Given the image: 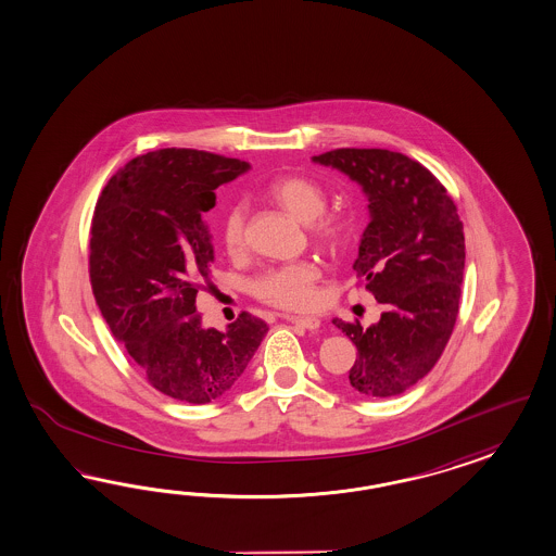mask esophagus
<instances>
[{
  "label": "esophagus",
  "mask_w": 556,
  "mask_h": 556,
  "mask_svg": "<svg viewBox=\"0 0 556 556\" xmlns=\"http://www.w3.org/2000/svg\"><path fill=\"white\" fill-rule=\"evenodd\" d=\"M281 317L287 319V321H291V324H298V326L305 328V330H319V326H321V321L317 317L289 316V314H283Z\"/></svg>",
  "instance_id": "34e87169"
}]
</instances>
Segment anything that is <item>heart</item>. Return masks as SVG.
<instances>
[{"mask_svg": "<svg viewBox=\"0 0 556 556\" xmlns=\"http://www.w3.org/2000/svg\"><path fill=\"white\" fill-rule=\"evenodd\" d=\"M269 198L283 211L309 228L312 239L326 251H340L352 237V220L344 212H324L328 195L324 188L303 176H286L269 186ZM220 239L230 255H240L247 247V208L235 202L220 220ZM319 267L314 261L301 258L283 265H273L256 273L249 291L256 300L279 309H312L317 303Z\"/></svg>", "mask_w": 556, "mask_h": 556, "instance_id": "heart-1", "label": "heart"}]
</instances>
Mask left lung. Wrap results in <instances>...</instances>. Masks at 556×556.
Returning a JSON list of instances; mask_svg holds the SVG:
<instances>
[{
	"instance_id": "obj_1",
	"label": "left lung",
	"mask_w": 556,
	"mask_h": 556,
	"mask_svg": "<svg viewBox=\"0 0 556 556\" xmlns=\"http://www.w3.org/2000/svg\"><path fill=\"white\" fill-rule=\"evenodd\" d=\"M312 160L345 174L368 198L354 270L387 305L370 328L333 319L358 348L350 387L396 396L431 372L450 342L466 267L464 225L435 176L403 153L344 148Z\"/></svg>"
}]
</instances>
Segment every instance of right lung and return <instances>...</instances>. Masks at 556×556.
Segmentation results:
<instances>
[{"label":"right lung","mask_w":556,"mask_h":556,"mask_svg":"<svg viewBox=\"0 0 556 556\" xmlns=\"http://www.w3.org/2000/svg\"><path fill=\"white\" fill-rule=\"evenodd\" d=\"M249 169L206 151H150L109 180L92 216L97 305L151 387L184 403L206 405L230 391L269 330L247 312L226 331L204 328L195 312L214 263L204 212L218 186Z\"/></svg>","instance_id":"add662e5"}]
</instances>
